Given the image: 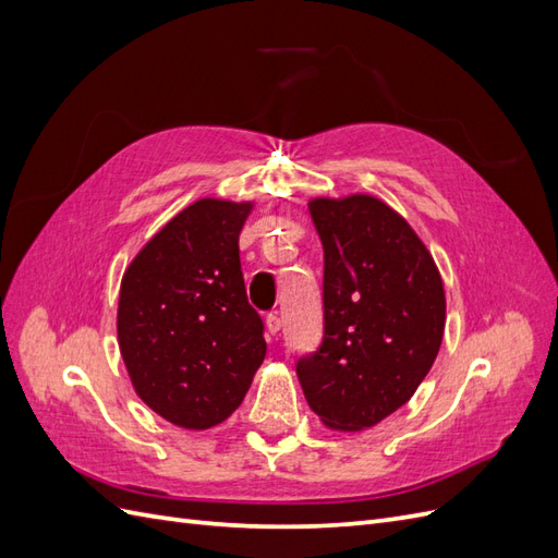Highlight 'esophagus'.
I'll use <instances>...</instances> for the list:
<instances>
[{
	"mask_svg": "<svg viewBox=\"0 0 558 558\" xmlns=\"http://www.w3.org/2000/svg\"><path fill=\"white\" fill-rule=\"evenodd\" d=\"M265 324H267V332H269V335H277V332L281 330V316H279L277 312H272V314H267V318H265Z\"/></svg>",
	"mask_w": 558,
	"mask_h": 558,
	"instance_id": "1",
	"label": "esophagus"
}]
</instances>
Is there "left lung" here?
I'll use <instances>...</instances> for the list:
<instances>
[{"label":"left lung","instance_id":"obj_1","mask_svg":"<svg viewBox=\"0 0 558 558\" xmlns=\"http://www.w3.org/2000/svg\"><path fill=\"white\" fill-rule=\"evenodd\" d=\"M324 244V340L295 373L335 430H363L408 402L445 332L433 256L400 214L369 195L310 202Z\"/></svg>","mask_w":558,"mask_h":558}]
</instances>
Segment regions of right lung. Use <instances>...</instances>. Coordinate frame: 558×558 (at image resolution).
<instances>
[{"mask_svg": "<svg viewBox=\"0 0 558 558\" xmlns=\"http://www.w3.org/2000/svg\"><path fill=\"white\" fill-rule=\"evenodd\" d=\"M248 211V202H193L123 275L118 347L128 375L148 408L181 428L226 421L265 359L240 263Z\"/></svg>", "mask_w": 558, "mask_h": 558, "instance_id": "right-lung-1", "label": "right lung"}]
</instances>
